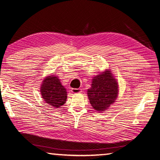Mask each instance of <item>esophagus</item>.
Masks as SVG:
<instances>
[{
	"label": "esophagus",
	"instance_id": "esophagus-1",
	"mask_svg": "<svg viewBox=\"0 0 160 160\" xmlns=\"http://www.w3.org/2000/svg\"><path fill=\"white\" fill-rule=\"evenodd\" d=\"M72 92L74 94L80 93V92H82V89L81 88H72Z\"/></svg>",
	"mask_w": 160,
	"mask_h": 160
}]
</instances>
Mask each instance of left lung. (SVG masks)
Segmentation results:
<instances>
[{
  "label": "left lung",
  "instance_id": "8db88e82",
  "mask_svg": "<svg viewBox=\"0 0 160 160\" xmlns=\"http://www.w3.org/2000/svg\"><path fill=\"white\" fill-rule=\"evenodd\" d=\"M87 94L90 103L97 112H103L115 102L118 95V84L109 69L101 72L92 79Z\"/></svg>",
  "mask_w": 160,
  "mask_h": 160
}]
</instances>
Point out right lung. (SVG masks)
<instances>
[{"instance_id":"obj_1","label":"right lung","mask_w":160,"mask_h":160,"mask_svg":"<svg viewBox=\"0 0 160 160\" xmlns=\"http://www.w3.org/2000/svg\"><path fill=\"white\" fill-rule=\"evenodd\" d=\"M42 99L52 108H58L65 104L67 99V91L61 84L58 76H48L43 80L40 87Z\"/></svg>"}]
</instances>
